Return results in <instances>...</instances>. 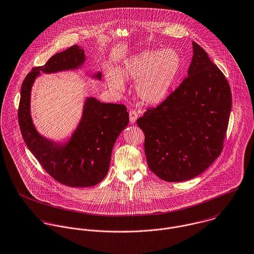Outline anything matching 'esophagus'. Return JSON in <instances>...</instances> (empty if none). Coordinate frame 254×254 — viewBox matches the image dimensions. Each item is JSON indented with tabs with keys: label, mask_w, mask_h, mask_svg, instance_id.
<instances>
[{
	"label": "esophagus",
	"mask_w": 254,
	"mask_h": 254,
	"mask_svg": "<svg viewBox=\"0 0 254 254\" xmlns=\"http://www.w3.org/2000/svg\"><path fill=\"white\" fill-rule=\"evenodd\" d=\"M129 118H130V121L132 123H135L137 118H138V112L136 110H134V109H131L129 111Z\"/></svg>",
	"instance_id": "34e87169"
}]
</instances>
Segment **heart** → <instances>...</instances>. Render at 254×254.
<instances>
[{
	"mask_svg": "<svg viewBox=\"0 0 254 254\" xmlns=\"http://www.w3.org/2000/svg\"><path fill=\"white\" fill-rule=\"evenodd\" d=\"M181 56L173 49L146 50L127 60L116 73L108 74L109 88L123 91L122 80L136 82L139 98L148 105L163 102L169 95L182 70Z\"/></svg>",
	"mask_w": 254,
	"mask_h": 254,
	"instance_id": "b5f03b06",
	"label": "heart"
}]
</instances>
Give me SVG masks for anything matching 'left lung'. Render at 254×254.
<instances>
[{
	"label": "left lung",
	"instance_id": "left-lung-1",
	"mask_svg": "<svg viewBox=\"0 0 254 254\" xmlns=\"http://www.w3.org/2000/svg\"><path fill=\"white\" fill-rule=\"evenodd\" d=\"M188 77L164 102L137 120L148 168L166 182L192 179L221 154L232 109L225 75L192 42Z\"/></svg>",
	"mask_w": 254,
	"mask_h": 254
}]
</instances>
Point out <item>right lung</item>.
<instances>
[{
  "instance_id": "obj_1",
  "label": "right lung",
  "mask_w": 254,
  "mask_h": 254,
  "mask_svg": "<svg viewBox=\"0 0 254 254\" xmlns=\"http://www.w3.org/2000/svg\"><path fill=\"white\" fill-rule=\"evenodd\" d=\"M84 62V50L74 45L53 56L45 65L34 67L23 80L17 112L22 138L41 166L56 181L73 188L92 187L106 177L112 147L129 123L127 109L87 98L79 125L69 141L61 144L37 132L30 114V93L40 72L77 69ZM94 77L101 79L102 74Z\"/></svg>"
}]
</instances>
